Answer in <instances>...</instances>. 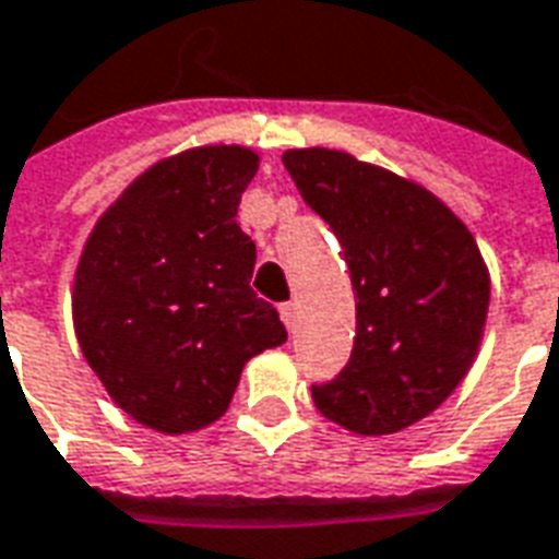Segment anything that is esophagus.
Returning a JSON list of instances; mask_svg holds the SVG:
<instances>
[{
	"mask_svg": "<svg viewBox=\"0 0 559 559\" xmlns=\"http://www.w3.org/2000/svg\"><path fill=\"white\" fill-rule=\"evenodd\" d=\"M278 311H281V320H284V326L293 332V329H296V302H284Z\"/></svg>",
	"mask_w": 559,
	"mask_h": 559,
	"instance_id": "esophagus-1",
	"label": "esophagus"
}]
</instances>
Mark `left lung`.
Returning a JSON list of instances; mask_svg holds the SVG:
<instances>
[{
	"mask_svg": "<svg viewBox=\"0 0 559 559\" xmlns=\"http://www.w3.org/2000/svg\"><path fill=\"white\" fill-rule=\"evenodd\" d=\"M284 167L344 248L356 293L350 362L311 386L317 411L380 437L443 404L479 350L491 281L443 200L338 148H290Z\"/></svg>",
	"mask_w": 559,
	"mask_h": 559,
	"instance_id": "8db88e82",
	"label": "left lung"
}]
</instances>
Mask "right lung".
Here are the masks:
<instances>
[{"label": "right lung", "mask_w": 559, "mask_h": 559, "mask_svg": "<svg viewBox=\"0 0 559 559\" xmlns=\"http://www.w3.org/2000/svg\"><path fill=\"white\" fill-rule=\"evenodd\" d=\"M257 152L200 146L128 185L86 239L74 275V329L122 411L188 433L230 407L245 362L287 341L251 290L257 248L236 224Z\"/></svg>", "instance_id": "obj_1"}]
</instances>
